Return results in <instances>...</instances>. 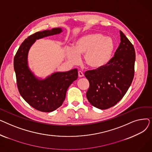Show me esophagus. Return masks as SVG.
Segmentation results:
<instances>
[{
  "label": "esophagus",
  "mask_w": 152,
  "mask_h": 152,
  "mask_svg": "<svg viewBox=\"0 0 152 152\" xmlns=\"http://www.w3.org/2000/svg\"><path fill=\"white\" fill-rule=\"evenodd\" d=\"M78 76H79V77H83V76H84V73H83L82 71H78Z\"/></svg>",
  "instance_id": "obj_1"
}]
</instances>
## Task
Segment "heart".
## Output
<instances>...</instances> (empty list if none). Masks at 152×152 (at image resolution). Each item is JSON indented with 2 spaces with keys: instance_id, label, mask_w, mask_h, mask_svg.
Returning a JSON list of instances; mask_svg holds the SVG:
<instances>
[{
  "instance_id": "1",
  "label": "heart",
  "mask_w": 152,
  "mask_h": 152,
  "mask_svg": "<svg viewBox=\"0 0 152 152\" xmlns=\"http://www.w3.org/2000/svg\"><path fill=\"white\" fill-rule=\"evenodd\" d=\"M115 50V43L111 37L102 34L92 33L76 39L73 47L65 50L66 58L73 64L79 61V57L84 55V61L89 67L98 69L108 63Z\"/></svg>"
}]
</instances>
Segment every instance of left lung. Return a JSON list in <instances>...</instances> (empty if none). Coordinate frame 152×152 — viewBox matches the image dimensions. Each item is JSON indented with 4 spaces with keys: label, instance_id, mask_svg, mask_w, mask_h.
Returning a JSON list of instances; mask_svg holds the SVG:
<instances>
[{
    "label": "left lung",
    "instance_id": "left-lung-1",
    "mask_svg": "<svg viewBox=\"0 0 152 152\" xmlns=\"http://www.w3.org/2000/svg\"><path fill=\"white\" fill-rule=\"evenodd\" d=\"M119 33L121 42L114 57L103 67L85 73L89 82L87 99L92 105L100 110L113 107L120 101L134 76V46L122 31Z\"/></svg>",
    "mask_w": 152,
    "mask_h": 152
}]
</instances>
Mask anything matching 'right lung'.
Listing matches in <instances>:
<instances>
[{"label": "right lung", "mask_w": 152, "mask_h": 152, "mask_svg": "<svg viewBox=\"0 0 152 152\" xmlns=\"http://www.w3.org/2000/svg\"><path fill=\"white\" fill-rule=\"evenodd\" d=\"M62 32L61 28L37 32L23 41L14 58V69L20 95L32 107L42 112H52L62 105L69 86L78 77L77 69L55 72L44 79L39 77L29 67L28 53L36 40Z\"/></svg>", "instance_id": "add662e5"}]
</instances>
